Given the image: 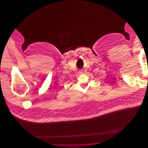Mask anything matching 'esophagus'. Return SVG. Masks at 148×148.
Segmentation results:
<instances>
[{
	"instance_id": "obj_1",
	"label": "esophagus",
	"mask_w": 148,
	"mask_h": 148,
	"mask_svg": "<svg viewBox=\"0 0 148 148\" xmlns=\"http://www.w3.org/2000/svg\"><path fill=\"white\" fill-rule=\"evenodd\" d=\"M79 73H82V71H80V72Z\"/></svg>"
}]
</instances>
